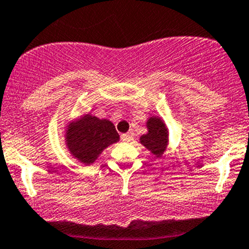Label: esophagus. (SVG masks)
Listing matches in <instances>:
<instances>
[{
  "label": "esophagus",
  "instance_id": "1",
  "mask_svg": "<svg viewBox=\"0 0 249 249\" xmlns=\"http://www.w3.org/2000/svg\"><path fill=\"white\" fill-rule=\"evenodd\" d=\"M121 139H122L123 142H131L132 139H133V133L132 132H128V133H124L121 136Z\"/></svg>",
  "mask_w": 249,
  "mask_h": 249
}]
</instances>
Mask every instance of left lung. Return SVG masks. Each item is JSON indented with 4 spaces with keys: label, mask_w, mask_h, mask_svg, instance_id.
<instances>
[{
    "label": "left lung",
    "mask_w": 249,
    "mask_h": 249,
    "mask_svg": "<svg viewBox=\"0 0 249 249\" xmlns=\"http://www.w3.org/2000/svg\"><path fill=\"white\" fill-rule=\"evenodd\" d=\"M146 127H148V133L141 137V143L159 158L166 150L169 132H167L164 121L159 117L149 118Z\"/></svg>",
    "instance_id": "left-lung-1"
}]
</instances>
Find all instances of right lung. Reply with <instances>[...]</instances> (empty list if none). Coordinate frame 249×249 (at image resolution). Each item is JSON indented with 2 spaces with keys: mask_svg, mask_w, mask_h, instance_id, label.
<instances>
[{
  "mask_svg": "<svg viewBox=\"0 0 249 249\" xmlns=\"http://www.w3.org/2000/svg\"><path fill=\"white\" fill-rule=\"evenodd\" d=\"M118 139L120 136L111 121L91 115L71 123L66 132V143L71 154L85 165L93 164L104 149Z\"/></svg>",
  "mask_w": 249,
  "mask_h": 249,
  "instance_id": "1",
  "label": "right lung"
}]
</instances>
